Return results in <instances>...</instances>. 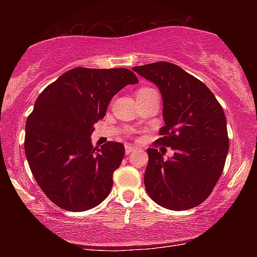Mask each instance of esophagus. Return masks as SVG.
<instances>
[{"instance_id":"34e87169","label":"esophagus","mask_w":257,"mask_h":257,"mask_svg":"<svg viewBox=\"0 0 257 257\" xmlns=\"http://www.w3.org/2000/svg\"><path fill=\"white\" fill-rule=\"evenodd\" d=\"M135 150H137V147H135V146H131V145H126L125 146V153L126 154L132 153Z\"/></svg>"}]
</instances>
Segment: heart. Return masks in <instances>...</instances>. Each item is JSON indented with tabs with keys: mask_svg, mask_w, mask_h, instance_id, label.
<instances>
[{
	"mask_svg": "<svg viewBox=\"0 0 257 257\" xmlns=\"http://www.w3.org/2000/svg\"><path fill=\"white\" fill-rule=\"evenodd\" d=\"M154 92H157V91L154 90L153 87L143 86V87H140L138 91H137V98L143 97V96H147V94H151V93H154Z\"/></svg>",
	"mask_w": 257,
	"mask_h": 257,
	"instance_id": "heart-1",
	"label": "heart"
}]
</instances>
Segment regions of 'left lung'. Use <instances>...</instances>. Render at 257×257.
I'll list each match as a JSON object with an SVG mask.
<instances>
[{
  "label": "left lung",
  "mask_w": 257,
  "mask_h": 257,
  "mask_svg": "<svg viewBox=\"0 0 257 257\" xmlns=\"http://www.w3.org/2000/svg\"><path fill=\"white\" fill-rule=\"evenodd\" d=\"M132 70L159 87L165 125L157 143L174 151L166 160L164 152L147 149V194L165 208H194L212 193L226 163L229 139L223 108L201 80L180 66L157 62Z\"/></svg>",
  "instance_id": "obj_1"
}]
</instances>
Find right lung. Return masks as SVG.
Returning a JSON list of instances; mask_svg holds the SVG:
<instances>
[{
	"instance_id": "obj_1",
	"label": "right lung",
	"mask_w": 257,
	"mask_h": 257,
	"mask_svg": "<svg viewBox=\"0 0 257 257\" xmlns=\"http://www.w3.org/2000/svg\"><path fill=\"white\" fill-rule=\"evenodd\" d=\"M138 78L131 70H69L38 96L26 124L24 151L35 180L56 206L83 212L99 205L113 185L125 147L91 143L114 94Z\"/></svg>"
}]
</instances>
